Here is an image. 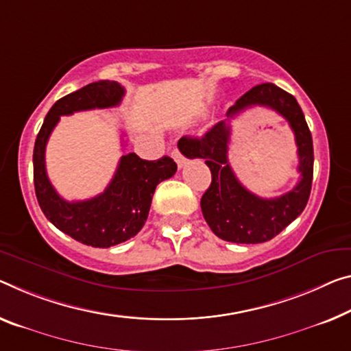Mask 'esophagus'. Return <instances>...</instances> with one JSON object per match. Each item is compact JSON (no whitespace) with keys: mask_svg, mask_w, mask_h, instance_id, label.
Instances as JSON below:
<instances>
[{"mask_svg":"<svg viewBox=\"0 0 351 351\" xmlns=\"http://www.w3.org/2000/svg\"><path fill=\"white\" fill-rule=\"evenodd\" d=\"M172 158L176 160V163H177V166H179V168H183V166L186 165V158L180 154L179 149L172 150Z\"/></svg>","mask_w":351,"mask_h":351,"instance_id":"34e87169","label":"esophagus"}]
</instances>
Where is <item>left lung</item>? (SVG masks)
<instances>
[{"mask_svg": "<svg viewBox=\"0 0 351 351\" xmlns=\"http://www.w3.org/2000/svg\"><path fill=\"white\" fill-rule=\"evenodd\" d=\"M251 106H265L289 122L299 147L300 182L282 197L258 198L241 185L227 161L230 138L228 121L213 125L201 138L183 136V155L204 158L212 171V183L201 199L202 215L210 229L221 240L256 245L271 240L303 212L312 188L314 147L303 111L292 94L273 83L257 84L229 108L228 117Z\"/></svg>", "mask_w": 351, "mask_h": 351, "instance_id": "obj_1", "label": "left lung"}]
</instances>
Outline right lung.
Wrapping results in <instances>:
<instances>
[{
	"label": "right lung",
	"mask_w": 351,
	"mask_h": 351,
	"mask_svg": "<svg viewBox=\"0 0 351 351\" xmlns=\"http://www.w3.org/2000/svg\"><path fill=\"white\" fill-rule=\"evenodd\" d=\"M123 94L125 89L119 83L105 80L59 99L42 123L32 154L36 196L47 219L64 234L93 247H110L136 235L147 219L155 188L177 171L176 161L169 157L149 161L132 152L122 155L114 177L99 196L69 202L53 188L45 169V147L59 117L117 106Z\"/></svg>",
	"instance_id": "obj_1"
}]
</instances>
